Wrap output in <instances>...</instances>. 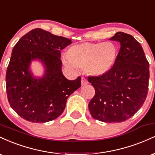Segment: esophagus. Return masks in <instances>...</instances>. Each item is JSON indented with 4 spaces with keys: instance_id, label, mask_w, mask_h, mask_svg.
Masks as SVG:
<instances>
[{
    "instance_id": "esophagus-1",
    "label": "esophagus",
    "mask_w": 155,
    "mask_h": 155,
    "mask_svg": "<svg viewBox=\"0 0 155 155\" xmlns=\"http://www.w3.org/2000/svg\"><path fill=\"white\" fill-rule=\"evenodd\" d=\"M88 83L87 80L85 77H82L81 78V85H85Z\"/></svg>"
}]
</instances>
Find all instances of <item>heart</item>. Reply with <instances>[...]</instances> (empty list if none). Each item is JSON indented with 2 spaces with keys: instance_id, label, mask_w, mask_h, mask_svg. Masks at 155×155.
<instances>
[{
  "instance_id": "obj_1",
  "label": "heart",
  "mask_w": 155,
  "mask_h": 155,
  "mask_svg": "<svg viewBox=\"0 0 155 155\" xmlns=\"http://www.w3.org/2000/svg\"><path fill=\"white\" fill-rule=\"evenodd\" d=\"M118 49L111 42H84L73 45L68 49L67 66L72 64L79 68H87L94 76H103L113 68L118 58Z\"/></svg>"
}]
</instances>
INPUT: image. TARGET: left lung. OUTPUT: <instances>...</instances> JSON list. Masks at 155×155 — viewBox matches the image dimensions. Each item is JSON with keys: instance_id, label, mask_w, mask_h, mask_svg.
<instances>
[{"instance_id": "1", "label": "left lung", "mask_w": 155, "mask_h": 155, "mask_svg": "<svg viewBox=\"0 0 155 155\" xmlns=\"http://www.w3.org/2000/svg\"><path fill=\"white\" fill-rule=\"evenodd\" d=\"M120 43L113 68L105 75L88 76L95 94L88 105L94 119L121 122L133 117L147 98L149 64L140 43L131 35L117 32L111 38Z\"/></svg>"}]
</instances>
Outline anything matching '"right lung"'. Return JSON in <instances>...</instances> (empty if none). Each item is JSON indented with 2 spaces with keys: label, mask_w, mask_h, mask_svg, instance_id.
<instances>
[{
  "label": "right lung",
  "mask_w": 155,
  "mask_h": 155,
  "mask_svg": "<svg viewBox=\"0 0 155 155\" xmlns=\"http://www.w3.org/2000/svg\"><path fill=\"white\" fill-rule=\"evenodd\" d=\"M71 40L40 28L32 30L12 49L6 74V93L11 107L22 118L44 123L62 114L68 97L81 87V76L68 80L61 71L60 51ZM39 59L45 76L35 79L29 71L32 59Z\"/></svg>",
  "instance_id": "1"
}]
</instances>
